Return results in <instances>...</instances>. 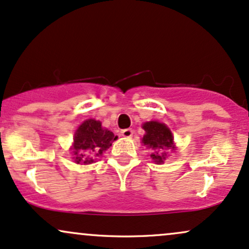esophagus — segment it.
Segmentation results:
<instances>
[{"label": "esophagus", "mask_w": 249, "mask_h": 249, "mask_svg": "<svg viewBox=\"0 0 249 249\" xmlns=\"http://www.w3.org/2000/svg\"><path fill=\"white\" fill-rule=\"evenodd\" d=\"M121 135L124 136V137H127V139H130V137L133 136V130L129 129V128L121 130Z\"/></svg>", "instance_id": "34e87169"}]
</instances>
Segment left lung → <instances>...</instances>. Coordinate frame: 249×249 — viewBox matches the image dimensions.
<instances>
[{"label":"left lung","mask_w":249,"mask_h":249,"mask_svg":"<svg viewBox=\"0 0 249 249\" xmlns=\"http://www.w3.org/2000/svg\"><path fill=\"white\" fill-rule=\"evenodd\" d=\"M145 134L142 137V143L145 147L151 149L150 157L154 160L155 163L160 164L164 163L166 157V149H174V136L171 130L164 124H160L157 121L145 122L142 125Z\"/></svg>","instance_id":"1"}]
</instances>
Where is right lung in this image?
<instances>
[{"label":"right lung","mask_w":249,"mask_h":249,"mask_svg":"<svg viewBox=\"0 0 249 249\" xmlns=\"http://www.w3.org/2000/svg\"><path fill=\"white\" fill-rule=\"evenodd\" d=\"M118 139L110 130L102 128L101 122L89 119L79 125L73 137V160L77 164H90Z\"/></svg>","instance_id":"right-lung-1"}]
</instances>
